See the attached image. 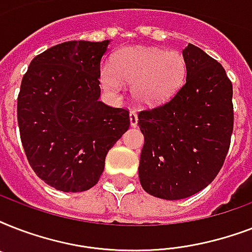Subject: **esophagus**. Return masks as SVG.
Segmentation results:
<instances>
[{"instance_id":"1","label":"esophagus","mask_w":252,"mask_h":252,"mask_svg":"<svg viewBox=\"0 0 252 252\" xmlns=\"http://www.w3.org/2000/svg\"><path fill=\"white\" fill-rule=\"evenodd\" d=\"M129 120H130V126H137L138 116H137V114H136V112H134V111H130V114H129Z\"/></svg>"}]
</instances>
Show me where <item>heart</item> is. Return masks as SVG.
<instances>
[{
    "label": "heart",
    "mask_w": 252,
    "mask_h": 252,
    "mask_svg": "<svg viewBox=\"0 0 252 252\" xmlns=\"http://www.w3.org/2000/svg\"><path fill=\"white\" fill-rule=\"evenodd\" d=\"M187 63L176 51L158 48H124L114 57L112 68L104 65L100 81L104 89L116 91L120 81L132 85V95L142 106H159L183 86Z\"/></svg>",
    "instance_id": "heart-1"
}]
</instances>
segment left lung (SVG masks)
<instances>
[{
	"label": "left lung",
	"mask_w": 252,
	"mask_h": 252,
	"mask_svg": "<svg viewBox=\"0 0 252 252\" xmlns=\"http://www.w3.org/2000/svg\"><path fill=\"white\" fill-rule=\"evenodd\" d=\"M187 77L171 99L138 112L144 134L138 178L148 193L186 199L222 167L234 126L233 85L222 65L203 49H183Z\"/></svg>",
	"instance_id": "obj_1"
}]
</instances>
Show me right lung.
I'll return each mask as SVG.
<instances>
[{
	"instance_id": "right-lung-1",
	"label": "right lung",
	"mask_w": 252,
	"mask_h": 252,
	"mask_svg": "<svg viewBox=\"0 0 252 252\" xmlns=\"http://www.w3.org/2000/svg\"><path fill=\"white\" fill-rule=\"evenodd\" d=\"M110 40L65 41L37 55L18 94L26 157L39 178L64 192L98 183L108 150L129 128V111L99 100L100 60Z\"/></svg>"
}]
</instances>
